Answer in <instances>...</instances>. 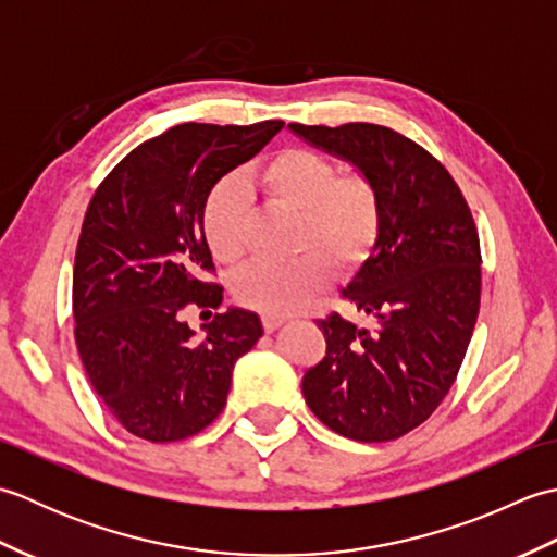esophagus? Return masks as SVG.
Wrapping results in <instances>:
<instances>
[{
  "mask_svg": "<svg viewBox=\"0 0 557 557\" xmlns=\"http://www.w3.org/2000/svg\"><path fill=\"white\" fill-rule=\"evenodd\" d=\"M287 323V315H263V327H265V333H272V330H277L280 325H285Z\"/></svg>",
  "mask_w": 557,
  "mask_h": 557,
  "instance_id": "1",
  "label": "esophagus"
}]
</instances>
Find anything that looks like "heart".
<instances>
[{"label": "heart", "mask_w": 557, "mask_h": 557, "mask_svg": "<svg viewBox=\"0 0 557 557\" xmlns=\"http://www.w3.org/2000/svg\"><path fill=\"white\" fill-rule=\"evenodd\" d=\"M270 203L297 215L294 246L304 253L285 265L256 263L234 277V294L248 309L268 315L297 311L327 285L330 268L363 263L381 230V203L369 180L339 168L309 148L280 150L248 180ZM206 244L220 263L234 265L246 253V186L224 180L212 188L200 215Z\"/></svg>", "instance_id": "1"}]
</instances>
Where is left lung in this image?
I'll return each mask as SVG.
<instances>
[{
  "mask_svg": "<svg viewBox=\"0 0 557 557\" xmlns=\"http://www.w3.org/2000/svg\"><path fill=\"white\" fill-rule=\"evenodd\" d=\"M304 144L349 162L381 203V230L342 294L371 333L318 321L325 357L304 373L306 405L330 431L385 443L417 429L453 387L479 315V234L453 176L413 140L377 124H289Z\"/></svg>",
  "mask_w": 557,
  "mask_h": 557,
  "instance_id": "left-lung-1",
  "label": "left lung"
}]
</instances>
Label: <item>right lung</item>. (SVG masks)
Listing matches in <instances>:
<instances>
[{
	"label": "right lung",
	"instance_id": "obj_1",
	"mask_svg": "<svg viewBox=\"0 0 557 557\" xmlns=\"http://www.w3.org/2000/svg\"><path fill=\"white\" fill-rule=\"evenodd\" d=\"M282 124L172 126L90 200L74 263L76 347L102 405L144 441H184L215 421L236 359L263 335L253 311L232 306L196 339L184 311L222 304V287L200 277L212 270L200 227L210 191Z\"/></svg>",
	"mask_w": 557,
	"mask_h": 557
}]
</instances>
